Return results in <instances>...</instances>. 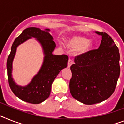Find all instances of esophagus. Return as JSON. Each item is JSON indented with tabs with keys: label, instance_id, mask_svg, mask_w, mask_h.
Instances as JSON below:
<instances>
[{
	"label": "esophagus",
	"instance_id": "obj_1",
	"mask_svg": "<svg viewBox=\"0 0 124 124\" xmlns=\"http://www.w3.org/2000/svg\"><path fill=\"white\" fill-rule=\"evenodd\" d=\"M72 64H73V60H72V59L69 58V60H68V63H67V67H69V68Z\"/></svg>",
	"mask_w": 124,
	"mask_h": 124
}]
</instances>
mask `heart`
<instances>
[{
	"instance_id": "obj_1",
	"label": "heart",
	"mask_w": 124,
	"mask_h": 124,
	"mask_svg": "<svg viewBox=\"0 0 124 124\" xmlns=\"http://www.w3.org/2000/svg\"><path fill=\"white\" fill-rule=\"evenodd\" d=\"M69 46L74 49H79L81 53H86L93 47V43L83 36H74L69 41Z\"/></svg>"
}]
</instances>
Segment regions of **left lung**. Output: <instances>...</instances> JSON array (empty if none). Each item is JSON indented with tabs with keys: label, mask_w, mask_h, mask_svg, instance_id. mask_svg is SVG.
I'll use <instances>...</instances> for the list:
<instances>
[{
	"label": "left lung",
	"mask_w": 124,
	"mask_h": 124,
	"mask_svg": "<svg viewBox=\"0 0 124 124\" xmlns=\"http://www.w3.org/2000/svg\"><path fill=\"white\" fill-rule=\"evenodd\" d=\"M98 49L75 57L71 66L69 90L74 99L85 104H97L114 92L119 78L120 53L112 38L105 32Z\"/></svg>",
	"instance_id": "left-lung-1"
}]
</instances>
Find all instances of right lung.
Wrapping results in <instances>:
<instances>
[{"mask_svg": "<svg viewBox=\"0 0 124 124\" xmlns=\"http://www.w3.org/2000/svg\"><path fill=\"white\" fill-rule=\"evenodd\" d=\"M48 29L42 31L36 27L25 29L15 39L11 46V53L7 60V70L9 85L16 96L29 103L39 104L50 96L52 84L62 69L67 66L68 57L65 55H53L56 44ZM35 37L41 45L45 55L43 65L38 74L34 77L31 83L25 87L16 85L12 78V61L17 47L28 39Z\"/></svg>", "mask_w": 124, "mask_h": 124, "instance_id": "right-lung-1", "label": "right lung"}]
</instances>
